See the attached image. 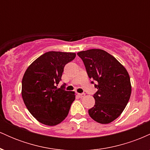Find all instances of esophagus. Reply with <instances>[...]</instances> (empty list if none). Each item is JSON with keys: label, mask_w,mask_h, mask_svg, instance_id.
Returning a JSON list of instances; mask_svg holds the SVG:
<instances>
[{"label": "esophagus", "mask_w": 150, "mask_h": 150, "mask_svg": "<svg viewBox=\"0 0 150 150\" xmlns=\"http://www.w3.org/2000/svg\"><path fill=\"white\" fill-rule=\"evenodd\" d=\"M77 95H78V97L80 98H82V97H83L85 95V94H84V93H82V94H79V93H78V94H77Z\"/></svg>", "instance_id": "esophagus-1"}]
</instances>
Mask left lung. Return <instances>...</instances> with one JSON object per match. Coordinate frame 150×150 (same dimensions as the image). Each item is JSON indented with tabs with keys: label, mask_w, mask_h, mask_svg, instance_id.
Wrapping results in <instances>:
<instances>
[{
	"label": "left lung",
	"mask_w": 150,
	"mask_h": 150,
	"mask_svg": "<svg viewBox=\"0 0 150 150\" xmlns=\"http://www.w3.org/2000/svg\"><path fill=\"white\" fill-rule=\"evenodd\" d=\"M83 61L89 77L97 84L94 94L95 104L88 110L91 118L107 124L121 114L131 94L129 74L119 61L101 49H93L77 53ZM94 83V82H92Z\"/></svg>",
	"instance_id": "left-lung-1"
}]
</instances>
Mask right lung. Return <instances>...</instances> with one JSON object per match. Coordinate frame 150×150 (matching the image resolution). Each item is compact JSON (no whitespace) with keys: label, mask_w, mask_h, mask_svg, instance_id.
<instances>
[{"label":"right lung","mask_w":150,"mask_h":150,"mask_svg":"<svg viewBox=\"0 0 150 150\" xmlns=\"http://www.w3.org/2000/svg\"><path fill=\"white\" fill-rule=\"evenodd\" d=\"M75 53L49 51L26 70L22 81V97L26 107L38 121L53 126L66 118L75 99L74 92L58 88L65 65Z\"/></svg>","instance_id":"obj_1"}]
</instances>
